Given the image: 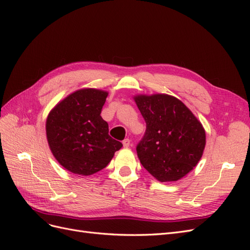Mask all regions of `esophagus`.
I'll use <instances>...</instances> for the list:
<instances>
[{
    "mask_svg": "<svg viewBox=\"0 0 250 250\" xmlns=\"http://www.w3.org/2000/svg\"><path fill=\"white\" fill-rule=\"evenodd\" d=\"M123 146L124 147H129L130 146V140L129 139H125L124 141H123Z\"/></svg>",
    "mask_w": 250,
    "mask_h": 250,
    "instance_id": "obj_1",
    "label": "esophagus"
}]
</instances>
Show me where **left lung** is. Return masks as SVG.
Returning <instances> with one entry per match:
<instances>
[{"label":"left lung","mask_w":250,"mask_h":250,"mask_svg":"<svg viewBox=\"0 0 250 250\" xmlns=\"http://www.w3.org/2000/svg\"><path fill=\"white\" fill-rule=\"evenodd\" d=\"M134 100L146 122L137 145L143 167L162 183L184 177L198 164L206 146L201 123L172 96H137Z\"/></svg>","instance_id":"8db88e82"}]
</instances>
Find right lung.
<instances>
[{"mask_svg":"<svg viewBox=\"0 0 250 250\" xmlns=\"http://www.w3.org/2000/svg\"><path fill=\"white\" fill-rule=\"evenodd\" d=\"M107 93L86 88L67 96L48 116L46 131L53 155L63 168L79 175L104 169L122 143L108 134L100 116Z\"/></svg>","mask_w":250,"mask_h":250,"instance_id":"right-lung-1","label":"right lung"}]
</instances>
